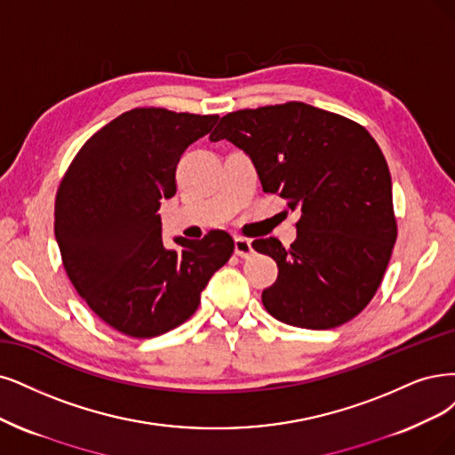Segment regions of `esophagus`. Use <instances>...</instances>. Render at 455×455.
<instances>
[{
    "mask_svg": "<svg viewBox=\"0 0 455 455\" xmlns=\"http://www.w3.org/2000/svg\"><path fill=\"white\" fill-rule=\"evenodd\" d=\"M234 253L242 259H249L253 255V245H251V242L245 238H236L234 240Z\"/></svg>",
    "mask_w": 455,
    "mask_h": 455,
    "instance_id": "esophagus-1",
    "label": "esophagus"
}]
</instances>
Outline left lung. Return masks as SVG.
Returning <instances> with one entry per match:
<instances>
[{"label": "left lung", "mask_w": 455, "mask_h": 455, "mask_svg": "<svg viewBox=\"0 0 455 455\" xmlns=\"http://www.w3.org/2000/svg\"><path fill=\"white\" fill-rule=\"evenodd\" d=\"M230 140L253 161L266 193L299 210L296 242L255 240L277 262L262 292L277 321L330 330L365 309L397 238L392 178L379 144L345 116L291 100L221 117L210 140Z\"/></svg>", "instance_id": "1"}]
</instances>
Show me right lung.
<instances>
[{"label":"right lung","mask_w":455,"mask_h":455,"mask_svg":"<svg viewBox=\"0 0 455 455\" xmlns=\"http://www.w3.org/2000/svg\"><path fill=\"white\" fill-rule=\"evenodd\" d=\"M219 116L132 108L86 140L56 193L54 234L73 287L110 328L148 339L183 324L234 253L225 230L164 249L163 198L176 166Z\"/></svg>","instance_id":"right-lung-1"}]
</instances>
